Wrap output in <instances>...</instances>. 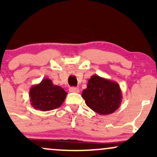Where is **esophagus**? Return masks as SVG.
<instances>
[{"instance_id":"obj_1","label":"esophagus","mask_w":157,"mask_h":157,"mask_svg":"<svg viewBox=\"0 0 157 157\" xmlns=\"http://www.w3.org/2000/svg\"><path fill=\"white\" fill-rule=\"evenodd\" d=\"M69 91L70 92H73V93H79L80 92V89L76 87H71L69 89Z\"/></svg>"}]
</instances>
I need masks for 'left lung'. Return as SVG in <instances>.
I'll list each match as a JSON object with an SVG mask.
<instances>
[{
  "label": "left lung",
  "instance_id": "8db88e82",
  "mask_svg": "<svg viewBox=\"0 0 157 157\" xmlns=\"http://www.w3.org/2000/svg\"><path fill=\"white\" fill-rule=\"evenodd\" d=\"M82 97L87 106L100 115L113 113L121 105L122 99L117 82L95 75L88 81Z\"/></svg>",
  "mask_w": 157,
  "mask_h": 157
}]
</instances>
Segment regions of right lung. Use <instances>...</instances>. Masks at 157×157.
Wrapping results in <instances>:
<instances>
[{"instance_id": "1", "label": "right lung", "mask_w": 157, "mask_h": 157, "mask_svg": "<svg viewBox=\"0 0 157 157\" xmlns=\"http://www.w3.org/2000/svg\"><path fill=\"white\" fill-rule=\"evenodd\" d=\"M67 92L60 86L54 85L48 78L43 79L29 90L31 105L36 110L48 111L59 108L63 103Z\"/></svg>"}]
</instances>
